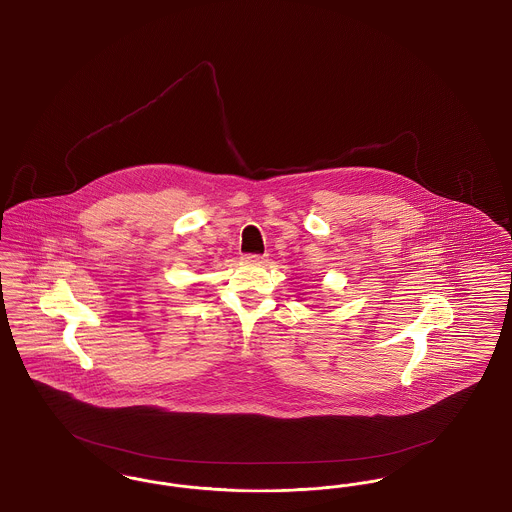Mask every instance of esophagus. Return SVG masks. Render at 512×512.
<instances>
[{
  "instance_id": "esophagus-1",
  "label": "esophagus",
  "mask_w": 512,
  "mask_h": 512,
  "mask_svg": "<svg viewBox=\"0 0 512 512\" xmlns=\"http://www.w3.org/2000/svg\"><path fill=\"white\" fill-rule=\"evenodd\" d=\"M268 255H245V261H251V263H265Z\"/></svg>"
}]
</instances>
